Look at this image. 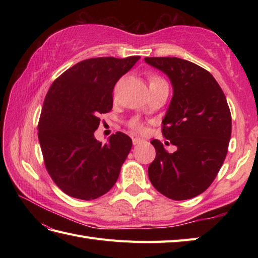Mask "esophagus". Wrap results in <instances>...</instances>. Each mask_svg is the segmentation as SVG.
<instances>
[{
	"instance_id": "obj_1",
	"label": "esophagus",
	"mask_w": 258,
	"mask_h": 258,
	"mask_svg": "<svg viewBox=\"0 0 258 258\" xmlns=\"http://www.w3.org/2000/svg\"><path fill=\"white\" fill-rule=\"evenodd\" d=\"M132 140H133V144L134 145H138V144L141 143V142H143V139H140V138H133Z\"/></svg>"
}]
</instances>
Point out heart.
<instances>
[{"mask_svg": "<svg viewBox=\"0 0 258 258\" xmlns=\"http://www.w3.org/2000/svg\"><path fill=\"white\" fill-rule=\"evenodd\" d=\"M149 81H150V85L160 84V83H163V82H165L162 78H160V76H157V75H151L149 78ZM128 125H130L131 128L134 130V131H138V132L143 131V125H142V123L140 122L138 118H133L132 120H130Z\"/></svg>", "mask_w": 258, "mask_h": 258, "instance_id": "1", "label": "heart"}]
</instances>
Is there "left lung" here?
<instances>
[{"instance_id": "left-lung-1", "label": "left lung", "mask_w": 258, "mask_h": 258, "mask_svg": "<svg viewBox=\"0 0 258 258\" xmlns=\"http://www.w3.org/2000/svg\"><path fill=\"white\" fill-rule=\"evenodd\" d=\"M144 59L172 82L173 97L162 122V133L177 147L168 153L158 140L151 142L156 157L149 166L150 180L168 199H193L210 187L225 161L232 134L225 94L210 72L189 61Z\"/></svg>"}]
</instances>
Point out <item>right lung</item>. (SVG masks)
<instances>
[{
  "label": "right lung",
  "mask_w": 258,
  "mask_h": 258,
  "mask_svg": "<svg viewBox=\"0 0 258 258\" xmlns=\"http://www.w3.org/2000/svg\"><path fill=\"white\" fill-rule=\"evenodd\" d=\"M141 56L84 59L53 82L38 120V141L48 174L58 188L79 200L104 195L116 183L132 140L122 132L106 144L94 132L113 107V89Z\"/></svg>",
  "instance_id": "add662e5"
}]
</instances>
